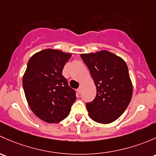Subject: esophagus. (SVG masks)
<instances>
[{
	"label": "esophagus",
	"instance_id": "1",
	"mask_svg": "<svg viewBox=\"0 0 156 156\" xmlns=\"http://www.w3.org/2000/svg\"><path fill=\"white\" fill-rule=\"evenodd\" d=\"M81 90H82V86H80V87H79V89H77V92L80 93V92H81Z\"/></svg>",
	"mask_w": 156,
	"mask_h": 156
}]
</instances>
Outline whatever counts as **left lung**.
<instances>
[{
  "mask_svg": "<svg viewBox=\"0 0 156 156\" xmlns=\"http://www.w3.org/2000/svg\"><path fill=\"white\" fill-rule=\"evenodd\" d=\"M80 56L97 89L95 98L86 103L89 117L101 124L113 122L124 113L132 97L133 86L126 62L107 50Z\"/></svg>",
  "mask_w": 156,
  "mask_h": 156,
  "instance_id": "obj_1",
  "label": "left lung"
}]
</instances>
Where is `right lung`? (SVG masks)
I'll return each mask as SVG.
<instances>
[{"instance_id":"obj_1","label":"right lung","mask_w":156,"mask_h":156,"mask_svg":"<svg viewBox=\"0 0 156 156\" xmlns=\"http://www.w3.org/2000/svg\"><path fill=\"white\" fill-rule=\"evenodd\" d=\"M71 54L46 49L30 57L22 84L30 110L48 123H57L69 115L76 101L75 91L62 75Z\"/></svg>"}]
</instances>
